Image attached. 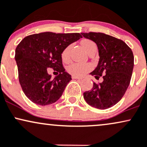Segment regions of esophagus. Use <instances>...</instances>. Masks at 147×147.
<instances>
[{"instance_id": "1", "label": "esophagus", "mask_w": 147, "mask_h": 147, "mask_svg": "<svg viewBox=\"0 0 147 147\" xmlns=\"http://www.w3.org/2000/svg\"><path fill=\"white\" fill-rule=\"evenodd\" d=\"M71 78H73V79H80V80H82V77H79V76H74V75H73L71 76Z\"/></svg>"}]
</instances>
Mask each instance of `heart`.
Masks as SVG:
<instances>
[{"mask_svg": "<svg viewBox=\"0 0 147 147\" xmlns=\"http://www.w3.org/2000/svg\"><path fill=\"white\" fill-rule=\"evenodd\" d=\"M81 45L82 48L86 51V52L88 51L90 49L94 47H96L94 42L90 39H84L81 42ZM69 49L70 47H67L65 48V50L62 51V60L67 61L69 59ZM92 69V65L90 64H84V63H78V62H72L67 67V71L71 74L74 76H80L84 75L90 71Z\"/></svg>", "mask_w": 147, "mask_h": 147, "instance_id": "b5f03b06", "label": "heart"}]
</instances>
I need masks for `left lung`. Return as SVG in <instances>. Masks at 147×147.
Returning <instances> with one entry per match:
<instances>
[{"label": "left lung", "mask_w": 147, "mask_h": 147, "mask_svg": "<svg viewBox=\"0 0 147 147\" xmlns=\"http://www.w3.org/2000/svg\"><path fill=\"white\" fill-rule=\"evenodd\" d=\"M96 44L98 65L90 74L103 81L94 82L90 91L83 93L85 101L96 108L105 110L118 103L124 95L131 81L134 56L129 47L121 39L101 32L81 33Z\"/></svg>", "instance_id": "obj_1"}]
</instances>
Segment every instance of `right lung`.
<instances>
[{"mask_svg": "<svg viewBox=\"0 0 147 147\" xmlns=\"http://www.w3.org/2000/svg\"><path fill=\"white\" fill-rule=\"evenodd\" d=\"M82 37L80 33L46 32L27 36L19 43L15 51L19 80L31 101L47 105L60 98L71 80V76L62 66V51ZM49 68H53L59 75L52 79L47 74Z\"/></svg>", "mask_w": 147, "mask_h": 147, "instance_id": "1", "label": "right lung"}]
</instances>
